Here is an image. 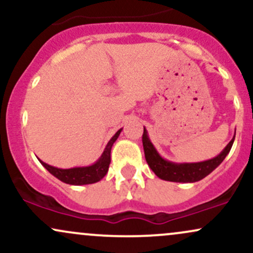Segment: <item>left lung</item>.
I'll return each instance as SVG.
<instances>
[{"mask_svg": "<svg viewBox=\"0 0 253 253\" xmlns=\"http://www.w3.org/2000/svg\"><path fill=\"white\" fill-rule=\"evenodd\" d=\"M234 138H236V132H234L233 138L221 152L214 158L208 159V161L197 162V163H175L165 159L158 153L153 144L151 143L149 138V133L144 127L143 134V146L145 152V158H146L147 164L151 170L156 173L161 179L169 182H178V183H194L201 181L206 176H208L213 170H215L220 164L222 163L223 159L228 155L232 149Z\"/></svg>", "mask_w": 253, "mask_h": 253, "instance_id": "left-lung-1", "label": "left lung"}]
</instances>
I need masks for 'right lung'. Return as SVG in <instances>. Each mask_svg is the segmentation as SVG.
<instances>
[{"mask_svg":"<svg viewBox=\"0 0 253 253\" xmlns=\"http://www.w3.org/2000/svg\"><path fill=\"white\" fill-rule=\"evenodd\" d=\"M121 130L120 128L112 136V139L108 141V144L106 145V149L103 150L102 155L100 158L95 162L94 164L86 165V167H76V168H70V169H60V168L52 167L43 163L42 161L39 162L42 164V167L45 168L51 175H53L56 178L59 179L66 184L71 185H84V184H92V183H96L103 178L104 176L108 172V168L110 164V151H112L113 144L117 141V139L120 135Z\"/></svg>","mask_w":253,"mask_h":253,"instance_id":"add662e5","label":"right lung"}]
</instances>
